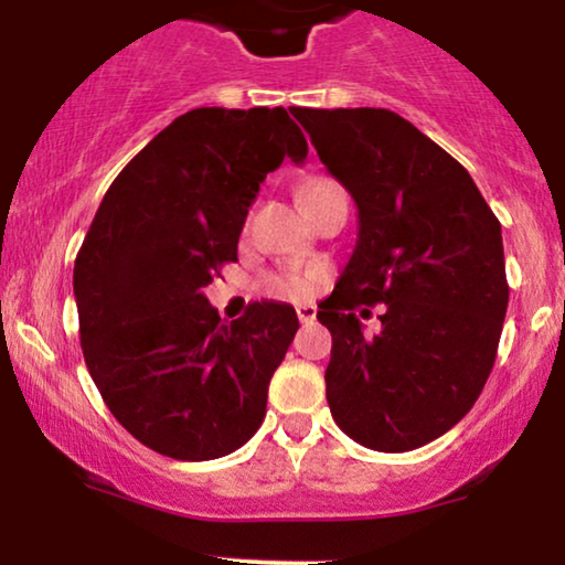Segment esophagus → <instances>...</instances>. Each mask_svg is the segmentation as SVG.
Returning a JSON list of instances; mask_svg holds the SVG:
<instances>
[{"label":"esophagus","instance_id":"34e87169","mask_svg":"<svg viewBox=\"0 0 565 565\" xmlns=\"http://www.w3.org/2000/svg\"><path fill=\"white\" fill-rule=\"evenodd\" d=\"M297 319H300L302 323H313L316 321L313 305H297Z\"/></svg>","mask_w":565,"mask_h":565}]
</instances>
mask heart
Here are the masks:
<instances>
[{
  "mask_svg": "<svg viewBox=\"0 0 565 565\" xmlns=\"http://www.w3.org/2000/svg\"><path fill=\"white\" fill-rule=\"evenodd\" d=\"M332 188H340V185L329 178H310L302 183L300 196L305 201L321 191H332ZM316 284H319V274H316V270H289V274L270 278V291L281 297H308L310 291L316 289Z\"/></svg>",
  "mask_w": 565,
  "mask_h": 565,
  "instance_id": "heart-1",
  "label": "heart"
}]
</instances>
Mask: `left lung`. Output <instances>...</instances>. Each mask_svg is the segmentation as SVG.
<instances>
[{"label":"left lung","instance_id":"obj_1","mask_svg":"<svg viewBox=\"0 0 565 565\" xmlns=\"http://www.w3.org/2000/svg\"><path fill=\"white\" fill-rule=\"evenodd\" d=\"M359 206V242L319 319L332 332L334 423L374 451H412L481 395L508 313L502 225L438 142L387 108H295ZM383 302L366 335L355 309Z\"/></svg>","mask_w":565,"mask_h":565}]
</instances>
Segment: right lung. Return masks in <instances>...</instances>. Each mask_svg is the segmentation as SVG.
Instances as JSON below:
<instances>
[{"mask_svg":"<svg viewBox=\"0 0 565 565\" xmlns=\"http://www.w3.org/2000/svg\"><path fill=\"white\" fill-rule=\"evenodd\" d=\"M287 157L302 164L308 142L284 108H193L119 172L76 255L89 377L164 457H225L263 425L295 308L255 302L225 323L204 287L236 260L246 212Z\"/></svg>","mask_w":565,"mask_h":565,"instance_id":"1","label":"right lung"}]
</instances>
